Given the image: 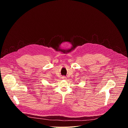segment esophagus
I'll return each mask as SVG.
<instances>
[{"label": "esophagus", "instance_id": "34e87169", "mask_svg": "<svg viewBox=\"0 0 128 128\" xmlns=\"http://www.w3.org/2000/svg\"><path fill=\"white\" fill-rule=\"evenodd\" d=\"M66 78L65 76H63L62 77V80H65Z\"/></svg>", "mask_w": 128, "mask_h": 128}]
</instances>
